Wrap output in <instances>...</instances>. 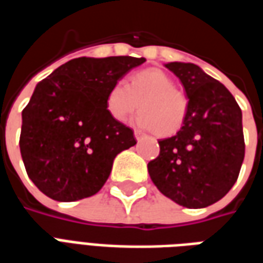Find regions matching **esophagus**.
Returning a JSON list of instances; mask_svg holds the SVG:
<instances>
[{"mask_svg":"<svg viewBox=\"0 0 263 263\" xmlns=\"http://www.w3.org/2000/svg\"><path fill=\"white\" fill-rule=\"evenodd\" d=\"M134 135H135V139H137L138 142H141L143 138H145V134H143V132H141V131H135V132H134Z\"/></svg>","mask_w":263,"mask_h":263,"instance_id":"esophagus-1","label":"esophagus"}]
</instances>
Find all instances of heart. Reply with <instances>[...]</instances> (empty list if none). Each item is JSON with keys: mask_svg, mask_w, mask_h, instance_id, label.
I'll return each instance as SVG.
<instances>
[{"mask_svg": "<svg viewBox=\"0 0 263 263\" xmlns=\"http://www.w3.org/2000/svg\"><path fill=\"white\" fill-rule=\"evenodd\" d=\"M105 105L108 114L120 122L139 107L142 112L137 117L138 125L155 129L159 137H169L184 124L189 98L175 87L171 76L162 70L149 69L132 76L128 84L115 83L107 92Z\"/></svg>", "mask_w": 263, "mask_h": 263, "instance_id": "1", "label": "heart"}]
</instances>
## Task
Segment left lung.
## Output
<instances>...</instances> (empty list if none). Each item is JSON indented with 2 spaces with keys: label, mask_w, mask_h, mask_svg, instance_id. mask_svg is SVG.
<instances>
[{
  "label": "left lung",
  "mask_w": 263,
  "mask_h": 263,
  "mask_svg": "<svg viewBox=\"0 0 263 263\" xmlns=\"http://www.w3.org/2000/svg\"><path fill=\"white\" fill-rule=\"evenodd\" d=\"M165 66L182 81L189 111L180 131L159 141V156L148 163L149 176L175 203L203 209L237 182L245 155L242 112L226 86L198 66Z\"/></svg>",
  "instance_id": "left-lung-1"
}]
</instances>
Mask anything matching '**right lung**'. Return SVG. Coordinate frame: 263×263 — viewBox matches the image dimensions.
I'll return each mask as SVG.
<instances>
[{"label": "right lung", "instance_id": "add662e5", "mask_svg": "<svg viewBox=\"0 0 263 263\" xmlns=\"http://www.w3.org/2000/svg\"><path fill=\"white\" fill-rule=\"evenodd\" d=\"M145 58H77L37 83L22 111L20 148L26 173L43 194L76 201L100 192L115 156L137 143L107 111L109 88Z\"/></svg>", "mask_w": 263, "mask_h": 263}]
</instances>
